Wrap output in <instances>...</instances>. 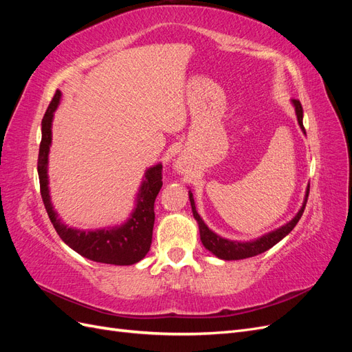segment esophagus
<instances>
[{
	"label": "esophagus",
	"mask_w": 352,
	"mask_h": 352,
	"mask_svg": "<svg viewBox=\"0 0 352 352\" xmlns=\"http://www.w3.org/2000/svg\"><path fill=\"white\" fill-rule=\"evenodd\" d=\"M175 168L177 170V172H179V173H184V172H185V167H184V164H182V163H179V162L176 163Z\"/></svg>",
	"instance_id": "esophagus-1"
}]
</instances>
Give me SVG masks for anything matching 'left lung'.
Segmentation results:
<instances>
[{
    "label": "left lung",
    "instance_id": "1",
    "mask_svg": "<svg viewBox=\"0 0 352 352\" xmlns=\"http://www.w3.org/2000/svg\"><path fill=\"white\" fill-rule=\"evenodd\" d=\"M291 102H292L294 109H295L298 124H300L302 133L305 135V129H304V124H302V117H304L302 105L298 100H292ZM308 192H310V185L307 186L305 197H304L301 208L298 210V212L294 216V219L289 220L287 223H285L283 226L274 229L272 232L264 233V235H261L260 238H255V239H251V241H232V239H228V238H223V236L217 235L216 232H212L206 225V221L202 220L201 216L198 214L192 192H190V189L188 190L190 207H192V214H194V219L198 223L199 238H201L202 245H204L206 250H208L212 255H216L217 258L228 260V261H230V260H243V258L254 257V255H258L264 251L270 250L272 247H274V245L278 243L279 241H282L287 235V233H291V230L295 228L298 220H300L301 216H302L305 204H307Z\"/></svg>",
    "mask_w": 352,
    "mask_h": 352
}]
</instances>
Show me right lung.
<instances>
[{"mask_svg":"<svg viewBox=\"0 0 352 352\" xmlns=\"http://www.w3.org/2000/svg\"><path fill=\"white\" fill-rule=\"evenodd\" d=\"M60 100L61 92L57 91L44 119H42V140L38 157L41 195L52 226L57 230L63 242L88 260L114 265H131L141 261L151 247L155 220L154 201L163 186L162 163H157L145 170L142 182L135 197V207L131 211L129 217L120 225L101 229H78L66 225L51 202L48 179L52 120H54V113L58 107Z\"/></svg>","mask_w":352,"mask_h":352,"instance_id":"right-lung-1","label":"right lung"}]
</instances>
